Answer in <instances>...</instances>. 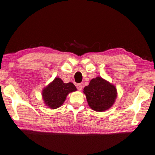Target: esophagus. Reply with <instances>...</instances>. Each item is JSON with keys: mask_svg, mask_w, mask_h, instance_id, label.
I'll return each mask as SVG.
<instances>
[{"mask_svg": "<svg viewBox=\"0 0 155 155\" xmlns=\"http://www.w3.org/2000/svg\"><path fill=\"white\" fill-rule=\"evenodd\" d=\"M76 86H77V88L78 89V90H79V91L82 90V84H77Z\"/></svg>", "mask_w": 155, "mask_h": 155, "instance_id": "esophagus-1", "label": "esophagus"}]
</instances>
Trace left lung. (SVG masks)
Wrapping results in <instances>:
<instances>
[{
    "label": "left lung",
    "instance_id": "left-lung-1",
    "mask_svg": "<svg viewBox=\"0 0 155 155\" xmlns=\"http://www.w3.org/2000/svg\"><path fill=\"white\" fill-rule=\"evenodd\" d=\"M89 107L95 112H104L111 108L116 100V87L102 77H97L84 88Z\"/></svg>",
    "mask_w": 155,
    "mask_h": 155
}]
</instances>
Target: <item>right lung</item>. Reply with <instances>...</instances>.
I'll return each mask as SVG.
<instances>
[{
  "instance_id": "1",
  "label": "right lung",
  "mask_w": 155,
  "mask_h": 155,
  "mask_svg": "<svg viewBox=\"0 0 155 155\" xmlns=\"http://www.w3.org/2000/svg\"><path fill=\"white\" fill-rule=\"evenodd\" d=\"M77 90L73 83H64L60 78L56 77L43 88L41 95L48 108L56 109L64 104L69 94Z\"/></svg>"
}]
</instances>
